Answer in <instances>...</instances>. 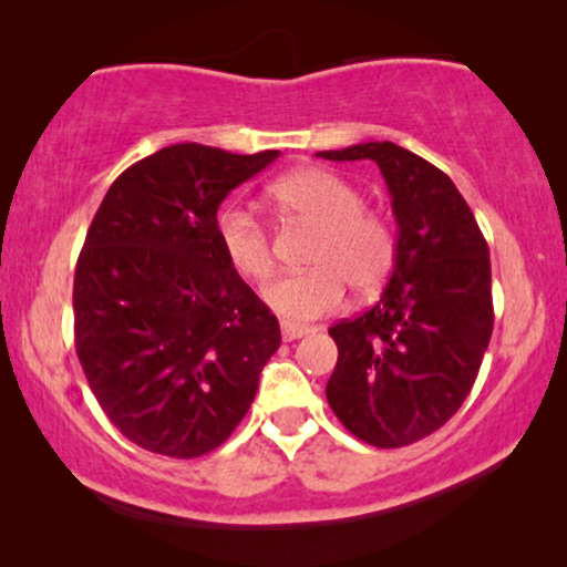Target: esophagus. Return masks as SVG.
Instances as JSON below:
<instances>
[{
	"label": "esophagus",
	"mask_w": 567,
	"mask_h": 567,
	"mask_svg": "<svg viewBox=\"0 0 567 567\" xmlns=\"http://www.w3.org/2000/svg\"><path fill=\"white\" fill-rule=\"evenodd\" d=\"M309 332H312V328H305V324H297V322H289V320L281 322V336H284V340L305 338V336H309Z\"/></svg>",
	"instance_id": "obj_1"
}]
</instances>
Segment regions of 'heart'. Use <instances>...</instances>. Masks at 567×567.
I'll list each match as a JSON object with an SVG mask.
<instances>
[{"instance_id":"b5f03b06","label":"heart","mask_w":567,"mask_h":567,"mask_svg":"<svg viewBox=\"0 0 567 567\" xmlns=\"http://www.w3.org/2000/svg\"><path fill=\"white\" fill-rule=\"evenodd\" d=\"M286 219L317 227L307 250L312 268L266 286V305L291 322L317 320L343 307L348 286L361 297L382 289L398 258V237L379 214L363 208V196L346 177L324 167H299L268 188ZM224 258L243 278L266 281L274 274L270 231L250 208L224 206L216 216Z\"/></svg>"}]
</instances>
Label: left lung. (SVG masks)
<instances>
[{
	"label": "left lung",
	"mask_w": 567,
	"mask_h": 567,
	"mask_svg": "<svg viewBox=\"0 0 567 567\" xmlns=\"http://www.w3.org/2000/svg\"><path fill=\"white\" fill-rule=\"evenodd\" d=\"M371 159L398 219V258L382 299L328 330L338 363L328 402L338 421L379 449L439 431L475 384L493 332L491 252L452 177L392 142L317 152Z\"/></svg>",
	"instance_id": "8db88e82"
}]
</instances>
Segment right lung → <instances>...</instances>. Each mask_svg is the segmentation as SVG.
<instances>
[{
  "label": "right lung",
  "mask_w": 567,
  "mask_h": 567,
  "mask_svg": "<svg viewBox=\"0 0 567 567\" xmlns=\"http://www.w3.org/2000/svg\"><path fill=\"white\" fill-rule=\"evenodd\" d=\"M278 157L173 144L115 177L74 270V346L103 413L146 452L193 460L237 429L281 346L224 258L216 212Z\"/></svg>",
  "instance_id": "right-lung-1"
}]
</instances>
